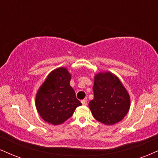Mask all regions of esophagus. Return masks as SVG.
Listing matches in <instances>:
<instances>
[{"mask_svg": "<svg viewBox=\"0 0 158 158\" xmlns=\"http://www.w3.org/2000/svg\"><path fill=\"white\" fill-rule=\"evenodd\" d=\"M81 104H82L83 106H86V105H87V100H86V99H83V100H81Z\"/></svg>", "mask_w": 158, "mask_h": 158, "instance_id": "esophagus-1", "label": "esophagus"}]
</instances>
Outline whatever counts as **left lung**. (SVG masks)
Wrapping results in <instances>:
<instances>
[{
	"mask_svg": "<svg viewBox=\"0 0 158 158\" xmlns=\"http://www.w3.org/2000/svg\"><path fill=\"white\" fill-rule=\"evenodd\" d=\"M93 90L94 99L88 106L97 121L110 126L120 122L126 117L131 99L117 76L108 70L96 73Z\"/></svg>",
	"mask_w": 158,
	"mask_h": 158,
	"instance_id": "obj_1",
	"label": "left lung"
}]
</instances>
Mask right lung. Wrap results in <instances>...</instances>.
Segmentation results:
<instances>
[{
    "label": "right lung",
    "mask_w": 158,
    "mask_h": 158,
    "mask_svg": "<svg viewBox=\"0 0 158 158\" xmlns=\"http://www.w3.org/2000/svg\"><path fill=\"white\" fill-rule=\"evenodd\" d=\"M71 73L65 67L54 69L37 90L35 107L41 119L53 126L64 123L81 103L70 86Z\"/></svg>",
    "instance_id": "right-lung-1"
}]
</instances>
